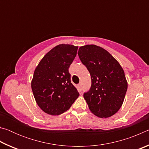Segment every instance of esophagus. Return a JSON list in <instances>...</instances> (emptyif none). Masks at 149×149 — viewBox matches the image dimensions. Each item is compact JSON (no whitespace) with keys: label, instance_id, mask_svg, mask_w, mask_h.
Segmentation results:
<instances>
[{"label":"esophagus","instance_id":"obj_1","mask_svg":"<svg viewBox=\"0 0 149 149\" xmlns=\"http://www.w3.org/2000/svg\"><path fill=\"white\" fill-rule=\"evenodd\" d=\"M77 87H78V89H79V91H81V87H82L81 84H78Z\"/></svg>","mask_w":149,"mask_h":149}]
</instances>
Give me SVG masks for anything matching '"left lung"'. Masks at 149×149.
<instances>
[{
  "mask_svg": "<svg viewBox=\"0 0 149 149\" xmlns=\"http://www.w3.org/2000/svg\"><path fill=\"white\" fill-rule=\"evenodd\" d=\"M78 55L91 77V87L84 93L89 110L99 118L115 114L124 100L127 81L120 63L103 48L95 45L79 47Z\"/></svg>",
  "mask_w": 149,
  "mask_h": 149,
  "instance_id": "obj_1",
  "label": "left lung"
}]
</instances>
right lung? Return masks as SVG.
<instances>
[{
  "mask_svg": "<svg viewBox=\"0 0 149 149\" xmlns=\"http://www.w3.org/2000/svg\"><path fill=\"white\" fill-rule=\"evenodd\" d=\"M77 49L72 45H57L45 55L35 70L32 91L37 104L48 114H62L79 96L68 71Z\"/></svg>",
  "mask_w": 149,
  "mask_h": 149,
  "instance_id": "obj_1",
  "label": "right lung"
}]
</instances>
